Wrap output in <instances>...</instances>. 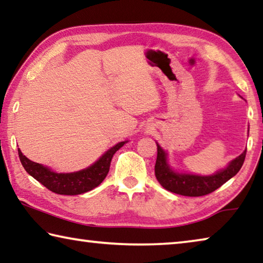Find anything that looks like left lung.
<instances>
[{
    "label": "left lung",
    "mask_w": 263,
    "mask_h": 263,
    "mask_svg": "<svg viewBox=\"0 0 263 263\" xmlns=\"http://www.w3.org/2000/svg\"><path fill=\"white\" fill-rule=\"evenodd\" d=\"M245 158H246V151H243L242 154L232 160L228 168L222 169V171L211 176L177 174L169 168L167 163V155L158 145V157L154 171L159 183L166 190L177 195L198 197V196L211 194L212 191L219 188L225 182H228L231 177H233L242 167Z\"/></svg>",
    "instance_id": "left-lung-1"
}]
</instances>
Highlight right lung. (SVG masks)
<instances>
[{
	"label": "right lung",
	"instance_id": "add662e5",
	"mask_svg": "<svg viewBox=\"0 0 263 263\" xmlns=\"http://www.w3.org/2000/svg\"><path fill=\"white\" fill-rule=\"evenodd\" d=\"M124 144H125V141L115 145L99 161L91 164L90 167L77 173H67V174L54 173L47 167L42 166L41 163L31 161L21 152L20 148L18 155L25 171L33 179L41 182L44 186H46L48 190L59 195H80L92 190L102 183V181L108 175L111 159H112L114 154Z\"/></svg>",
	"mask_w": 263,
	"mask_h": 263
}]
</instances>
